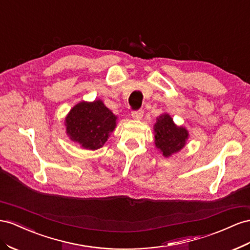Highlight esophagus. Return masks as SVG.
I'll list each match as a JSON object with an SVG mask.
<instances>
[{"instance_id":"esophagus-1","label":"esophagus","mask_w":250,"mask_h":250,"mask_svg":"<svg viewBox=\"0 0 250 250\" xmlns=\"http://www.w3.org/2000/svg\"><path fill=\"white\" fill-rule=\"evenodd\" d=\"M143 114H144L143 110H134L131 112V117L134 120H142V118H143Z\"/></svg>"}]
</instances>
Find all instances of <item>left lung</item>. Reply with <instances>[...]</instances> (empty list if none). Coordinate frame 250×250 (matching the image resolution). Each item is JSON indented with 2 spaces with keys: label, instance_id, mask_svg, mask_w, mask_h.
Here are the masks:
<instances>
[{
  "label": "left lung",
  "instance_id": "8db88e82",
  "mask_svg": "<svg viewBox=\"0 0 250 250\" xmlns=\"http://www.w3.org/2000/svg\"><path fill=\"white\" fill-rule=\"evenodd\" d=\"M154 139L156 147L164 157L168 158L185 146L188 131L186 128L175 125L169 114L164 113L161 114L154 124Z\"/></svg>",
  "mask_w": 250,
  "mask_h": 250
}]
</instances>
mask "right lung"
I'll use <instances>...</instances> for the list:
<instances>
[{"instance_id":"1","label":"right lung","mask_w":250,"mask_h":250,"mask_svg":"<svg viewBox=\"0 0 250 250\" xmlns=\"http://www.w3.org/2000/svg\"><path fill=\"white\" fill-rule=\"evenodd\" d=\"M66 132L85 149L102 147L117 126V117L101 100L80 102L67 114Z\"/></svg>"}]
</instances>
